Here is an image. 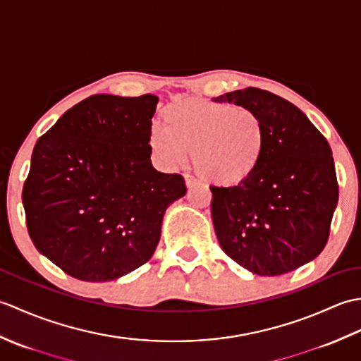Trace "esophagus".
<instances>
[{
  "mask_svg": "<svg viewBox=\"0 0 361 361\" xmlns=\"http://www.w3.org/2000/svg\"><path fill=\"white\" fill-rule=\"evenodd\" d=\"M185 183H186V188H188V189H190V188H194V186L198 185L197 178H195V176H192V175H185Z\"/></svg>",
  "mask_w": 361,
  "mask_h": 361,
  "instance_id": "obj_1",
  "label": "esophagus"
}]
</instances>
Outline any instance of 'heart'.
Returning <instances> with one entry per match:
<instances>
[{
	"mask_svg": "<svg viewBox=\"0 0 361 361\" xmlns=\"http://www.w3.org/2000/svg\"><path fill=\"white\" fill-rule=\"evenodd\" d=\"M163 127L149 133L152 152L166 167H178L192 153L197 173L216 186H237L262 164L267 127L248 106L183 99L163 110Z\"/></svg>",
	"mask_w": 361,
	"mask_h": 361,
	"instance_id": "b5f03b06",
	"label": "heart"
}]
</instances>
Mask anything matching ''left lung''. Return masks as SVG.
Listing matches in <instances>:
<instances>
[{
	"mask_svg": "<svg viewBox=\"0 0 361 361\" xmlns=\"http://www.w3.org/2000/svg\"><path fill=\"white\" fill-rule=\"evenodd\" d=\"M257 111L267 153L237 186H211V216L221 250L259 276H279L315 259L326 247L338 183L331 145L296 105L260 88L212 99Z\"/></svg>",
	"mask_w": 361,
	"mask_h": 361,
	"instance_id": "1",
	"label": "left lung"
}]
</instances>
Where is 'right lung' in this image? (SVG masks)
<instances>
[{"label": "right lung", "instance_id": "obj_1", "mask_svg": "<svg viewBox=\"0 0 361 361\" xmlns=\"http://www.w3.org/2000/svg\"><path fill=\"white\" fill-rule=\"evenodd\" d=\"M158 97L94 94L37 141L23 186L35 248L75 279L105 282L147 262L166 209L185 197L178 173L152 166Z\"/></svg>", "mask_w": 361, "mask_h": 361}]
</instances>
